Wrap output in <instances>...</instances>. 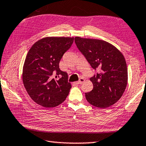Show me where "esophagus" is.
I'll list each match as a JSON object with an SVG mask.
<instances>
[{
	"mask_svg": "<svg viewBox=\"0 0 146 146\" xmlns=\"http://www.w3.org/2000/svg\"><path fill=\"white\" fill-rule=\"evenodd\" d=\"M84 81H85V80H84V79L83 78H80V79H79V80H78V82H76V84H81L83 83V82H84Z\"/></svg>",
	"mask_w": 146,
	"mask_h": 146,
	"instance_id": "esophagus-1",
	"label": "esophagus"
}]
</instances>
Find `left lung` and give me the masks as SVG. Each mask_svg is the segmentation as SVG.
<instances>
[{"label": "left lung", "instance_id": "left-lung-1", "mask_svg": "<svg viewBox=\"0 0 146 146\" xmlns=\"http://www.w3.org/2000/svg\"><path fill=\"white\" fill-rule=\"evenodd\" d=\"M80 52L94 70L90 78L93 84L91 91L86 93L90 104L105 108L115 103L123 96L128 82V70L122 53L107 41L75 37Z\"/></svg>", "mask_w": 146, "mask_h": 146}]
</instances>
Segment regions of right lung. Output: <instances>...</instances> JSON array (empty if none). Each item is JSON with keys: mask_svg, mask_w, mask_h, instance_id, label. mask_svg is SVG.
I'll return each mask as SVG.
<instances>
[{"mask_svg": "<svg viewBox=\"0 0 146 146\" xmlns=\"http://www.w3.org/2000/svg\"><path fill=\"white\" fill-rule=\"evenodd\" d=\"M74 38L47 37L36 42L26 56L23 67L24 87L34 102L46 108L64 102L71 85L68 73L59 68V62L70 49Z\"/></svg>", "mask_w": 146, "mask_h": 146, "instance_id": "right-lung-1", "label": "right lung"}]
</instances>
